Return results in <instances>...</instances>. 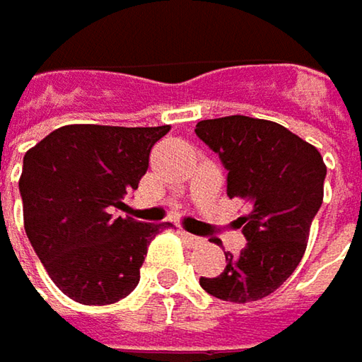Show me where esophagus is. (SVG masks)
<instances>
[{
    "instance_id": "1",
    "label": "esophagus",
    "mask_w": 362,
    "mask_h": 362,
    "mask_svg": "<svg viewBox=\"0 0 362 362\" xmlns=\"http://www.w3.org/2000/svg\"><path fill=\"white\" fill-rule=\"evenodd\" d=\"M181 235H183V239H185V243H187V245L194 247V245H202V243H204V239H202V237H197V235L185 233V230H183Z\"/></svg>"
}]
</instances>
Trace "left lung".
<instances>
[{
    "label": "left lung",
    "mask_w": 362,
    "mask_h": 362,
    "mask_svg": "<svg viewBox=\"0 0 362 362\" xmlns=\"http://www.w3.org/2000/svg\"><path fill=\"white\" fill-rule=\"evenodd\" d=\"M195 134L228 170V197L251 204L237 220L247 245L239 255L224 251L226 268L216 278L202 276L199 284L222 300H259L297 270L305 253L323 202L322 154L284 125L245 115L199 121Z\"/></svg>",
    "instance_id": "obj_1"
}]
</instances>
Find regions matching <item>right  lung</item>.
Instances as JSON below:
<instances>
[{"mask_svg":"<svg viewBox=\"0 0 362 362\" xmlns=\"http://www.w3.org/2000/svg\"><path fill=\"white\" fill-rule=\"evenodd\" d=\"M168 125H64L24 154V228L40 264L69 298L111 305L140 282L150 241L167 226L113 216L138 189Z\"/></svg>","mask_w":362,"mask_h":362,"instance_id":"1","label":"right lung"}]
</instances>
